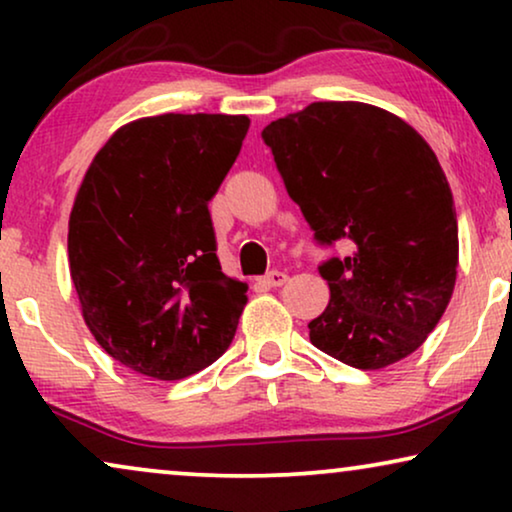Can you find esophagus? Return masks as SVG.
<instances>
[{
	"instance_id": "esophagus-1",
	"label": "esophagus",
	"mask_w": 512,
	"mask_h": 512,
	"mask_svg": "<svg viewBox=\"0 0 512 512\" xmlns=\"http://www.w3.org/2000/svg\"><path fill=\"white\" fill-rule=\"evenodd\" d=\"M286 279H289V275H286V272H282V270H270L268 275H265L261 282L265 284V286H282V284H286Z\"/></svg>"
}]
</instances>
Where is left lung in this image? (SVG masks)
Listing matches in <instances>:
<instances>
[{
  "instance_id": "left-lung-1",
  "label": "left lung",
  "mask_w": 512,
  "mask_h": 512,
  "mask_svg": "<svg viewBox=\"0 0 512 512\" xmlns=\"http://www.w3.org/2000/svg\"><path fill=\"white\" fill-rule=\"evenodd\" d=\"M261 137L317 244L349 242L347 256L319 265L331 300L307 324L312 345L361 370L405 359L436 328L457 279V212L436 153L363 102H312Z\"/></svg>"
}]
</instances>
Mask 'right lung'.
<instances>
[{"label":"right lung","instance_id":"add662e5","mask_svg":"<svg viewBox=\"0 0 512 512\" xmlns=\"http://www.w3.org/2000/svg\"><path fill=\"white\" fill-rule=\"evenodd\" d=\"M247 130V116L139 118L81 181L69 272L90 333L135 373L181 380L233 342L247 284L223 275L207 205Z\"/></svg>","mask_w":512,"mask_h":512}]
</instances>
